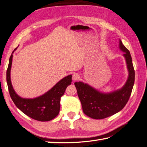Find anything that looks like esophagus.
<instances>
[{"instance_id":"obj_1","label":"esophagus","mask_w":147,"mask_h":147,"mask_svg":"<svg viewBox=\"0 0 147 147\" xmlns=\"http://www.w3.org/2000/svg\"><path fill=\"white\" fill-rule=\"evenodd\" d=\"M79 75L77 74V73H74L72 75V80L74 81H76V80H77L78 79H79Z\"/></svg>"}]
</instances>
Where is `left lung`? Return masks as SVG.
I'll use <instances>...</instances> for the list:
<instances>
[{"label": "left lung", "mask_w": 147, "mask_h": 147, "mask_svg": "<svg viewBox=\"0 0 147 147\" xmlns=\"http://www.w3.org/2000/svg\"><path fill=\"white\" fill-rule=\"evenodd\" d=\"M119 47L124 53L129 77L123 88L111 93H101L87 84L75 82L82 110L86 115L94 119H102L114 115L123 109L129 99L134 83V70L129 51L120 40Z\"/></svg>", "instance_id": "left-lung-1"}]
</instances>
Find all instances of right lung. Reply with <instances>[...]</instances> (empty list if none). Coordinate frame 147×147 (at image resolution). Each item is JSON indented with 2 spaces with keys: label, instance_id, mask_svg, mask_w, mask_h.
Segmentation results:
<instances>
[{
  "label": "right lung",
  "instance_id": "right-lung-1",
  "mask_svg": "<svg viewBox=\"0 0 147 147\" xmlns=\"http://www.w3.org/2000/svg\"><path fill=\"white\" fill-rule=\"evenodd\" d=\"M16 49V48L14 51ZM12 61L13 53L9 58L6 80L10 96L15 105L25 115L36 121L45 122L55 118L60 109L61 97L63 95L67 87L71 84V75L64 77L49 91L39 97L34 99L22 98L15 92L11 84L10 72Z\"/></svg>",
  "mask_w": 147,
  "mask_h": 147
}]
</instances>
